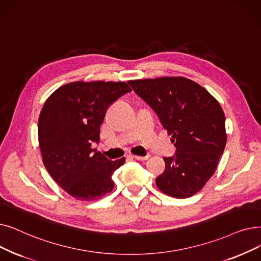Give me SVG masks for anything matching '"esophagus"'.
I'll list each match as a JSON object with an SVG mask.
<instances>
[{
  "instance_id": "obj_1",
  "label": "esophagus",
  "mask_w": 261,
  "mask_h": 261,
  "mask_svg": "<svg viewBox=\"0 0 261 261\" xmlns=\"http://www.w3.org/2000/svg\"><path fill=\"white\" fill-rule=\"evenodd\" d=\"M132 158L133 159H135V160H139V161H145V160H147V159H148L149 156L148 155H132Z\"/></svg>"
}]
</instances>
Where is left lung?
<instances>
[{
	"mask_svg": "<svg viewBox=\"0 0 261 261\" xmlns=\"http://www.w3.org/2000/svg\"><path fill=\"white\" fill-rule=\"evenodd\" d=\"M129 84L156 113L177 148L176 155L163 158L165 171L156 177V187L175 198L193 196L214 174L227 141L219 101L184 76L141 79Z\"/></svg>",
	"mask_w": 261,
	"mask_h": 261,
	"instance_id": "left-lung-1",
	"label": "left lung"
}]
</instances>
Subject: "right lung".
Wrapping results in <instances>:
<instances>
[{
  "label": "right lung",
  "instance_id": "add662e5",
  "mask_svg": "<svg viewBox=\"0 0 261 261\" xmlns=\"http://www.w3.org/2000/svg\"><path fill=\"white\" fill-rule=\"evenodd\" d=\"M131 92L126 82L65 84L44 102L38 118V143L44 167L65 192L81 201L103 197L114 188L116 161L93 148L109 106Z\"/></svg>",
  "mask_w": 261,
  "mask_h": 261
}]
</instances>
